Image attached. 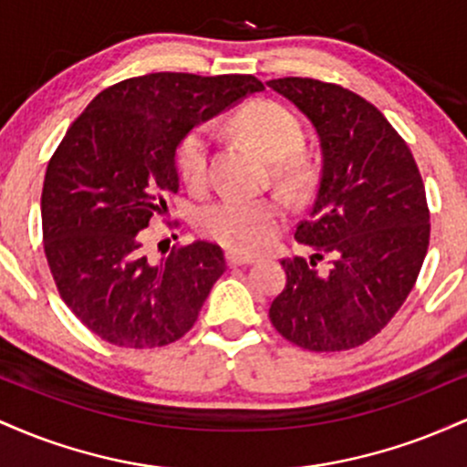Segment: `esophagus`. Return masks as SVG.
<instances>
[{
  "instance_id": "1",
  "label": "esophagus",
  "mask_w": 467,
  "mask_h": 467,
  "mask_svg": "<svg viewBox=\"0 0 467 467\" xmlns=\"http://www.w3.org/2000/svg\"><path fill=\"white\" fill-rule=\"evenodd\" d=\"M226 259H228V265H252L254 264V256L239 254V252H228Z\"/></svg>"
}]
</instances>
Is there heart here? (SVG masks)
Instances as JSON below:
<instances>
[{"label": "heart", "instance_id": "b5f03b06", "mask_svg": "<svg viewBox=\"0 0 467 467\" xmlns=\"http://www.w3.org/2000/svg\"><path fill=\"white\" fill-rule=\"evenodd\" d=\"M233 130L265 158L275 160L276 178L296 184L307 173V158L298 151L305 131L298 116L285 105L270 99H256L239 107L233 116ZM213 131L192 127L175 147V169L189 189L200 191L211 175ZM283 208L270 197L228 195L200 211L202 233L239 252L265 248L283 228Z\"/></svg>", "mask_w": 467, "mask_h": 467}]
</instances>
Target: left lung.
I'll list each match as a JSON object with an SVG mask.
<instances>
[{"label":"left lung","instance_id":"8db88e82","mask_svg":"<svg viewBox=\"0 0 467 467\" xmlns=\"http://www.w3.org/2000/svg\"><path fill=\"white\" fill-rule=\"evenodd\" d=\"M312 120L323 171L294 239L309 259H283L270 305L285 340L307 351L360 347L389 325L420 276L431 241L426 189L409 144L378 107L336 83L267 80ZM323 260L327 268H318Z\"/></svg>","mask_w":467,"mask_h":467}]
</instances>
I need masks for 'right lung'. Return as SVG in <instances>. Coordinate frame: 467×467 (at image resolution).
I'll return each mask as SVG.
<instances>
[{
	"label": "right lung",
	"mask_w": 467,
	"mask_h": 467,
	"mask_svg": "<svg viewBox=\"0 0 467 467\" xmlns=\"http://www.w3.org/2000/svg\"><path fill=\"white\" fill-rule=\"evenodd\" d=\"M261 89L252 74H144L103 89L69 125L41 192L44 250L63 303L92 334L153 349L195 325L226 272L223 250L192 241L153 261L144 228L180 189V138Z\"/></svg>",
	"instance_id": "obj_1"
}]
</instances>
